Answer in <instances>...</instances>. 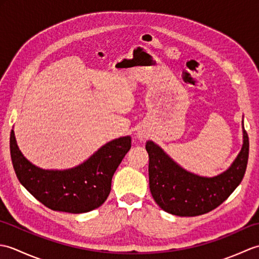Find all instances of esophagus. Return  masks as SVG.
<instances>
[{
  "label": "esophagus",
  "mask_w": 259,
  "mask_h": 259,
  "mask_svg": "<svg viewBox=\"0 0 259 259\" xmlns=\"http://www.w3.org/2000/svg\"><path fill=\"white\" fill-rule=\"evenodd\" d=\"M139 138H142V135L141 134H139Z\"/></svg>",
  "instance_id": "obj_1"
}]
</instances>
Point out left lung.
Wrapping results in <instances>:
<instances>
[{
  "label": "left lung",
  "mask_w": 259,
  "mask_h": 259,
  "mask_svg": "<svg viewBox=\"0 0 259 259\" xmlns=\"http://www.w3.org/2000/svg\"><path fill=\"white\" fill-rule=\"evenodd\" d=\"M146 150L149 155V187L158 206L176 216L194 217L222 205L241 183L248 161L249 140L243 122V147L237 158L226 171L209 178L181 168L150 140Z\"/></svg>",
  "instance_id": "8db88e82"
}]
</instances>
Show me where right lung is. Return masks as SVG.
<instances>
[{
    "label": "right lung",
    "mask_w": 259,
    "mask_h": 259,
    "mask_svg": "<svg viewBox=\"0 0 259 259\" xmlns=\"http://www.w3.org/2000/svg\"><path fill=\"white\" fill-rule=\"evenodd\" d=\"M130 148V137H121L102 146L74 168L46 170L22 155L13 130L10 136L11 158L20 183L48 208L71 213L91 211L107 200L112 176Z\"/></svg>",
    "instance_id": "obj_1"
}]
</instances>
